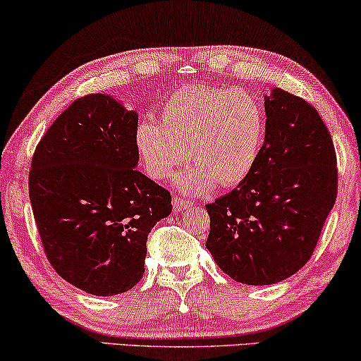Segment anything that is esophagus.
Segmentation results:
<instances>
[{
	"mask_svg": "<svg viewBox=\"0 0 361 361\" xmlns=\"http://www.w3.org/2000/svg\"><path fill=\"white\" fill-rule=\"evenodd\" d=\"M172 205H174V210L176 212H184V210H187V209H190L192 205H194V202H190V200H185V199H182V197H174V199H172Z\"/></svg>",
	"mask_w": 361,
	"mask_h": 361,
	"instance_id": "obj_1",
	"label": "esophagus"
}]
</instances>
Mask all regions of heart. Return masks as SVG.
I'll list each match as a JSON object with an SVG mask.
<instances>
[{
    "label": "heart",
    "instance_id": "1",
    "mask_svg": "<svg viewBox=\"0 0 361 361\" xmlns=\"http://www.w3.org/2000/svg\"><path fill=\"white\" fill-rule=\"evenodd\" d=\"M161 121L141 118L135 145L152 179L164 180L179 166H194L177 179L190 194L243 182L258 161L266 118L258 98L212 85L182 87L161 105Z\"/></svg>",
    "mask_w": 361,
    "mask_h": 361
}]
</instances>
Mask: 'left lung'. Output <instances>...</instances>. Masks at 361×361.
I'll return each mask as SVG.
<instances>
[{
	"label": "left lung",
	"mask_w": 361,
	"mask_h": 361,
	"mask_svg": "<svg viewBox=\"0 0 361 361\" xmlns=\"http://www.w3.org/2000/svg\"><path fill=\"white\" fill-rule=\"evenodd\" d=\"M259 157L235 190L207 204V250L238 283L288 279L314 253L337 197V157L317 110L281 88L264 97Z\"/></svg>",
	"instance_id": "left-lung-1"
}]
</instances>
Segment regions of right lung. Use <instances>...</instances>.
I'll use <instances>...</instances> for the list:
<instances>
[{"label":"right lung","instance_id":"1","mask_svg":"<svg viewBox=\"0 0 361 361\" xmlns=\"http://www.w3.org/2000/svg\"><path fill=\"white\" fill-rule=\"evenodd\" d=\"M137 113L106 93L78 98L34 152L29 199L57 274L93 295L130 290L145 274L147 235L171 194L136 169Z\"/></svg>","mask_w":361,"mask_h":361}]
</instances>
